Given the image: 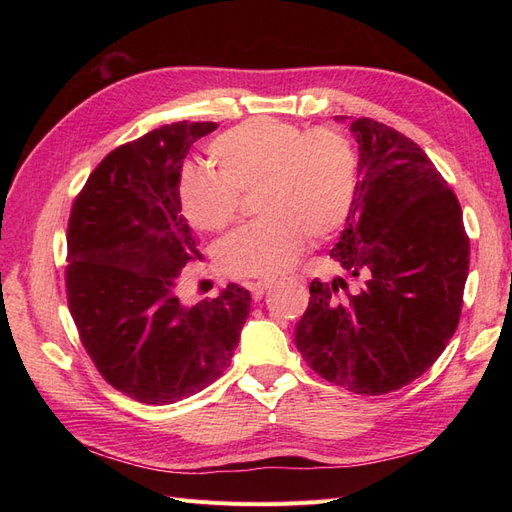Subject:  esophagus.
<instances>
[{
	"mask_svg": "<svg viewBox=\"0 0 512 512\" xmlns=\"http://www.w3.org/2000/svg\"><path fill=\"white\" fill-rule=\"evenodd\" d=\"M273 286V282H267V280H260V282H252L250 286V292H252V297L258 301V299H262V294H265L269 288Z\"/></svg>",
	"mask_w": 512,
	"mask_h": 512,
	"instance_id": "1",
	"label": "esophagus"
}]
</instances>
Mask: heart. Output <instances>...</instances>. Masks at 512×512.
Masks as SVG:
<instances>
[{
	"label": "heart",
	"mask_w": 512,
	"mask_h": 512,
	"mask_svg": "<svg viewBox=\"0 0 512 512\" xmlns=\"http://www.w3.org/2000/svg\"><path fill=\"white\" fill-rule=\"evenodd\" d=\"M220 173L185 168L181 209L188 222L220 232L237 220L239 194L256 196L262 220L218 245V265L230 277H275L299 260L307 235L324 241L348 222L359 160L348 136L335 128L305 132L294 123L254 117L211 143Z\"/></svg>",
	"instance_id": "obj_1"
}]
</instances>
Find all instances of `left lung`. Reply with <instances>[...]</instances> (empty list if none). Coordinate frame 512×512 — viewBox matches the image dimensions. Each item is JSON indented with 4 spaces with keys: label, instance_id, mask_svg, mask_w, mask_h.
I'll return each mask as SVG.
<instances>
[{
    "label": "left lung",
    "instance_id": "8db88e82",
    "mask_svg": "<svg viewBox=\"0 0 512 512\" xmlns=\"http://www.w3.org/2000/svg\"><path fill=\"white\" fill-rule=\"evenodd\" d=\"M350 132L359 185L331 250L346 275L309 284L294 344L324 380L384 395L423 376L455 335L470 239L457 196L421 147L369 117L352 119Z\"/></svg>",
    "mask_w": 512,
    "mask_h": 512
}]
</instances>
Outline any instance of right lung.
<instances>
[{
    "instance_id": "right-lung-1",
    "label": "right lung",
    "mask_w": 512,
    "mask_h": 512,
    "mask_svg": "<svg viewBox=\"0 0 512 512\" xmlns=\"http://www.w3.org/2000/svg\"><path fill=\"white\" fill-rule=\"evenodd\" d=\"M215 128L177 121L117 147L70 211L72 320L102 378L141 404H175L218 380L250 316L237 284L194 305L177 297L183 267L203 258L181 213V166Z\"/></svg>"
}]
</instances>
